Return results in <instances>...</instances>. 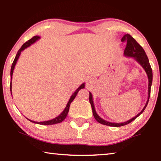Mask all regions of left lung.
Instances as JSON below:
<instances>
[{"instance_id": "1", "label": "left lung", "mask_w": 161, "mask_h": 161, "mask_svg": "<svg viewBox=\"0 0 161 161\" xmlns=\"http://www.w3.org/2000/svg\"><path fill=\"white\" fill-rule=\"evenodd\" d=\"M121 41H126V47L125 48L124 50V56L128 57V58H132L135 59V60L139 64L141 67L143 68V69L145 70L146 73L147 74L148 78V99L146 105L144 106L142 111L140 113H138L136 116L133 117L132 119H129V121H125L124 123H112V122H108L106 120L103 119L98 115L95 110L94 102H93V97H92V94L91 92H89V103H91L92 108V113L94 116L95 119L99 122V123L106 125V126H114V127H119L122 126H125V125L129 124L130 122L133 121V120H135L138 116H139L143 112V111L145 110L146 107L148 104L150 95H151V88L152 85V81H153V72L151 65L149 63V60L148 57H147L145 51L143 49V47L138 44V43L136 41V40L133 37L130 36L129 34H126L124 35V37H122Z\"/></svg>"}]
</instances>
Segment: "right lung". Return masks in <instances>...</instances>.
I'll use <instances>...</instances> for the list:
<instances>
[{"instance_id":"1","label":"right lung","mask_w":161,"mask_h":161,"mask_svg":"<svg viewBox=\"0 0 161 161\" xmlns=\"http://www.w3.org/2000/svg\"><path fill=\"white\" fill-rule=\"evenodd\" d=\"M40 38V36H34L33 37H32L31 39H30L28 41H27L26 42L24 43V44L22 45V47L20 48V50L18 51V53L16 54L15 58L14 59V61H13V64H12V66H11V69H10V79H11V82H10V93H11L12 95V76L13 74V70H14V68L15 67V64L17 63V61L19 58V57H20V54H21V52L25 50V48L31 46V45L33 44L36 41H37L38 40H39ZM84 86H85V83H83L82 84H81V85L78 87L77 90H76L74 93L72 94V96H71L70 99L69 100V102H67V104L66 106V107L64 108V111H62V112L59 114V116H58L55 118H54L53 119H50V120H48V121H41V122H37V121H32L31 119H28L30 121L32 122V123H35V124H41V125H53V124H59L62 122V121H64L66 118L67 116V114L69 112V106H70V103L72 102V101L75 99V98L77 96V94L78 93V92L81 89H83L84 88Z\"/></svg>"}]
</instances>
